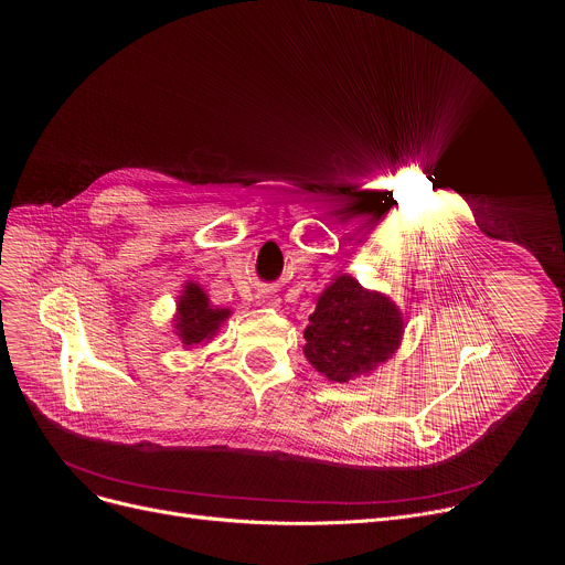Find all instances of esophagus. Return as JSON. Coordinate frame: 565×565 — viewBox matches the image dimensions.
I'll return each instance as SVG.
<instances>
[{"label": "esophagus", "mask_w": 565, "mask_h": 565, "mask_svg": "<svg viewBox=\"0 0 565 565\" xmlns=\"http://www.w3.org/2000/svg\"><path fill=\"white\" fill-rule=\"evenodd\" d=\"M257 299H259L262 306H277L279 303V299L275 295H270V292H262V295H257Z\"/></svg>", "instance_id": "obj_1"}]
</instances>
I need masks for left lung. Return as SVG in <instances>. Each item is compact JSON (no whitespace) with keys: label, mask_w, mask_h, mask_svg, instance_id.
Wrapping results in <instances>:
<instances>
[{"label":"left lung","mask_w":565,"mask_h":565,"mask_svg":"<svg viewBox=\"0 0 565 565\" xmlns=\"http://www.w3.org/2000/svg\"><path fill=\"white\" fill-rule=\"evenodd\" d=\"M303 331V355L331 382L369 375L399 347L405 319L382 292L366 290L351 275L319 295Z\"/></svg>","instance_id":"obj_1"}]
</instances>
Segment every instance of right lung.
<instances>
[{
    "label": "right lung",
    "instance_id": "right-lung-1",
    "mask_svg": "<svg viewBox=\"0 0 565 565\" xmlns=\"http://www.w3.org/2000/svg\"><path fill=\"white\" fill-rule=\"evenodd\" d=\"M183 288L185 290L177 303L174 331L183 347L196 349L199 344H207L216 335L232 310L212 306L205 290L194 281H188Z\"/></svg>",
    "mask_w": 565,
    "mask_h": 565
}]
</instances>
